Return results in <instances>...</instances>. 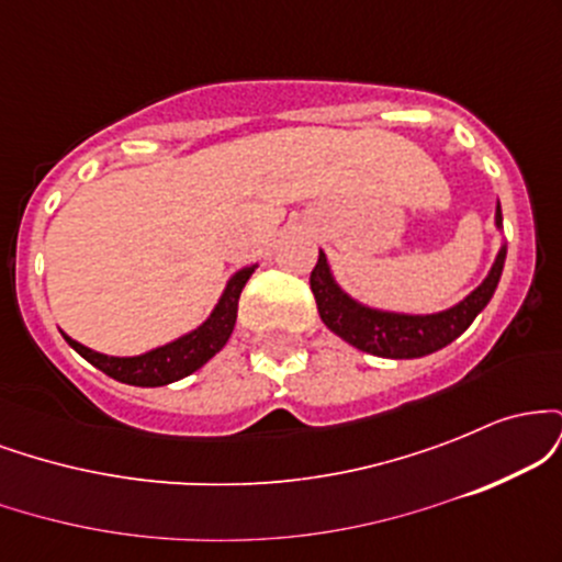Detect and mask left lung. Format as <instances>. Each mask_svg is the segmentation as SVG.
<instances>
[{"label": "left lung", "instance_id": "obj_1", "mask_svg": "<svg viewBox=\"0 0 562 562\" xmlns=\"http://www.w3.org/2000/svg\"><path fill=\"white\" fill-rule=\"evenodd\" d=\"M496 224L502 227V211L496 205ZM507 248L502 245L499 256H496L492 272L481 282L465 301L457 306L447 308L438 314H425V317H412V314H391L367 308L335 285L330 267H327L325 254L319 250L317 267L312 269V293L317 301L319 317L335 335L346 340V344L357 346L359 351L375 353L385 359H417L425 353H434L438 348L449 346L451 340L460 338L468 330L470 322L486 308L492 301L496 282L502 277L505 267Z\"/></svg>", "mask_w": 562, "mask_h": 562}]
</instances>
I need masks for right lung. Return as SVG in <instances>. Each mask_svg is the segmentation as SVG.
Here are the masks:
<instances>
[{
    "instance_id": "right-lung-1",
    "label": "right lung",
    "mask_w": 562,
    "mask_h": 562,
    "mask_svg": "<svg viewBox=\"0 0 562 562\" xmlns=\"http://www.w3.org/2000/svg\"><path fill=\"white\" fill-rule=\"evenodd\" d=\"M254 272L256 267H245L232 277L222 301L216 303L214 314H211L198 330L173 340L169 346H160L156 351L142 353V357H105V353H97L92 348L76 344L68 335H63V338H66L89 364H94L97 370H102L108 378L119 380V383L142 385V389L169 385L173 380L192 375V372L200 370L216 351H222L224 344L229 340L232 330H235L237 301H240L245 282L250 280Z\"/></svg>"
}]
</instances>
